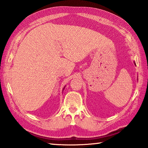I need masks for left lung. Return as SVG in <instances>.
Here are the masks:
<instances>
[{
	"instance_id": "obj_1",
	"label": "left lung",
	"mask_w": 148,
	"mask_h": 148,
	"mask_svg": "<svg viewBox=\"0 0 148 148\" xmlns=\"http://www.w3.org/2000/svg\"><path fill=\"white\" fill-rule=\"evenodd\" d=\"M134 64H135V65H136V63H135V62H134Z\"/></svg>"
}]
</instances>
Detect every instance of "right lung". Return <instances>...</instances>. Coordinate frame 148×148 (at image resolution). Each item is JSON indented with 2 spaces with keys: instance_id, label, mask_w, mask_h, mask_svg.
<instances>
[{
  "instance_id": "1",
  "label": "right lung",
  "mask_w": 148,
  "mask_h": 148,
  "mask_svg": "<svg viewBox=\"0 0 148 148\" xmlns=\"http://www.w3.org/2000/svg\"><path fill=\"white\" fill-rule=\"evenodd\" d=\"M64 87H65V86H64ZM64 88H63V90H64Z\"/></svg>"
}]
</instances>
